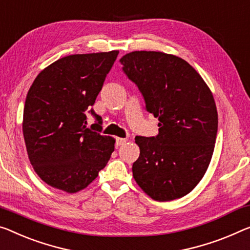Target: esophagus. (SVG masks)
Segmentation results:
<instances>
[{
	"instance_id": "esophagus-1",
	"label": "esophagus",
	"mask_w": 250,
	"mask_h": 250,
	"mask_svg": "<svg viewBox=\"0 0 250 250\" xmlns=\"http://www.w3.org/2000/svg\"><path fill=\"white\" fill-rule=\"evenodd\" d=\"M127 141H128V138L118 137V138H116V145H117V146H122V145H124Z\"/></svg>"
}]
</instances>
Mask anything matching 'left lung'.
<instances>
[{"instance_id": "1", "label": "left lung", "mask_w": 250, "mask_h": 250, "mask_svg": "<svg viewBox=\"0 0 250 250\" xmlns=\"http://www.w3.org/2000/svg\"><path fill=\"white\" fill-rule=\"evenodd\" d=\"M123 71L159 118L156 136H136L140 156L133 176L156 201L182 198L201 181L213 154L218 130L216 103L197 70L179 57L133 51L121 58Z\"/></svg>"}]
</instances>
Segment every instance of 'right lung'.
I'll return each instance as SVG.
<instances>
[{
  "instance_id": "add662e5",
  "label": "right lung",
  "mask_w": 250,
  "mask_h": 250,
  "mask_svg": "<svg viewBox=\"0 0 250 250\" xmlns=\"http://www.w3.org/2000/svg\"><path fill=\"white\" fill-rule=\"evenodd\" d=\"M118 51L63 57L44 68L30 87L23 110V136L30 162L42 181L75 193L97 178L114 152L102 135V117L91 106ZM90 112L96 123L86 126Z\"/></svg>"
}]
</instances>
